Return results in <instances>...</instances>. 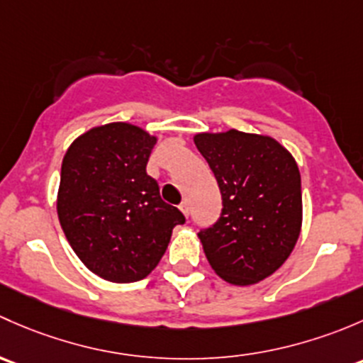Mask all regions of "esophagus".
I'll list each match as a JSON object with an SVG mask.
<instances>
[{"instance_id":"1","label":"esophagus","mask_w":363,"mask_h":363,"mask_svg":"<svg viewBox=\"0 0 363 363\" xmlns=\"http://www.w3.org/2000/svg\"><path fill=\"white\" fill-rule=\"evenodd\" d=\"M180 209H182V213L185 216L190 215V208H189V203H186V201H183V203L180 204Z\"/></svg>"}]
</instances>
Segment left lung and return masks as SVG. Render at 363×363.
I'll return each instance as SVG.
<instances>
[{
	"mask_svg": "<svg viewBox=\"0 0 363 363\" xmlns=\"http://www.w3.org/2000/svg\"><path fill=\"white\" fill-rule=\"evenodd\" d=\"M222 194L220 218L199 230L213 271L233 285L271 276L292 253L302 225L297 162L269 136L230 129L194 138Z\"/></svg>",
	"mask_w": 363,
	"mask_h": 363,
	"instance_id": "1",
	"label": "left lung"
}]
</instances>
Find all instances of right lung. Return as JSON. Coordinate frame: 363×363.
<instances>
[{"mask_svg": "<svg viewBox=\"0 0 363 363\" xmlns=\"http://www.w3.org/2000/svg\"><path fill=\"white\" fill-rule=\"evenodd\" d=\"M155 143L147 130L113 122L77 138L62 159L59 222L78 259L108 281L147 278L185 223L147 174Z\"/></svg>", "mask_w": 363, "mask_h": 363, "instance_id": "obj_1", "label": "right lung"}]
</instances>
